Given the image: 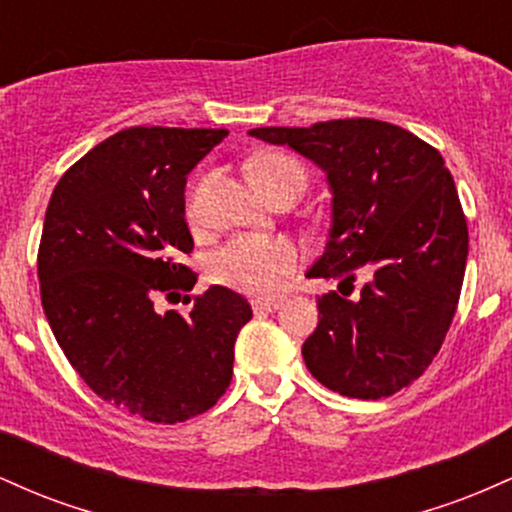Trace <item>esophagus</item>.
<instances>
[{"label":"esophagus","instance_id":"esophagus-1","mask_svg":"<svg viewBox=\"0 0 512 512\" xmlns=\"http://www.w3.org/2000/svg\"><path fill=\"white\" fill-rule=\"evenodd\" d=\"M281 301H252V310H255L257 315H264V313H274V310H279Z\"/></svg>","mask_w":512,"mask_h":512}]
</instances>
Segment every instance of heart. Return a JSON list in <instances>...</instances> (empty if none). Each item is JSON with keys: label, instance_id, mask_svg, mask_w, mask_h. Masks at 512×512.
<instances>
[{"label": "heart", "instance_id": "obj_1", "mask_svg": "<svg viewBox=\"0 0 512 512\" xmlns=\"http://www.w3.org/2000/svg\"><path fill=\"white\" fill-rule=\"evenodd\" d=\"M252 185L269 190L276 185L303 187V170L289 156L269 154L252 163ZM298 264V248L289 238L238 236L211 257V279L250 296H269Z\"/></svg>", "mask_w": 512, "mask_h": 512}]
</instances>
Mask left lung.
Wrapping results in <instances>:
<instances>
[{
  "label": "left lung",
  "instance_id": "8db88e82",
  "mask_svg": "<svg viewBox=\"0 0 512 512\" xmlns=\"http://www.w3.org/2000/svg\"><path fill=\"white\" fill-rule=\"evenodd\" d=\"M250 137L289 149L327 175L332 226L308 276H373L354 301L317 298L303 361L317 383L344 397L380 399L414 383L455 317L469 236L443 156L390 122L330 120L257 127Z\"/></svg>",
  "mask_w": 512,
  "mask_h": 512
}]
</instances>
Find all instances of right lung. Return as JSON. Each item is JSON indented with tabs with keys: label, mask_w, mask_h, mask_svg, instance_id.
<instances>
[{
	"label": "right lung",
	"mask_w": 512,
	"mask_h": 512,
	"mask_svg": "<svg viewBox=\"0 0 512 512\" xmlns=\"http://www.w3.org/2000/svg\"><path fill=\"white\" fill-rule=\"evenodd\" d=\"M226 134L122 129L62 175L45 211L38 279L57 344L96 395L154 424L219 402L252 317L223 286L197 296L190 315L154 308L161 293L195 286L197 274L180 264L195 248L185 182Z\"/></svg>",
	"instance_id": "add662e5"
}]
</instances>
